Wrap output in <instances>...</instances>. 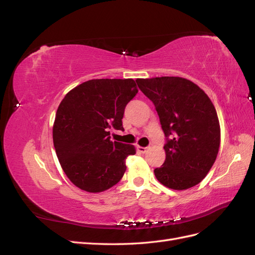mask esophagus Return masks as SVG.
<instances>
[{
	"label": "esophagus",
	"instance_id": "1",
	"mask_svg": "<svg viewBox=\"0 0 255 255\" xmlns=\"http://www.w3.org/2000/svg\"><path fill=\"white\" fill-rule=\"evenodd\" d=\"M149 148H145V146H140V145H137V151L140 152V153H145L148 151Z\"/></svg>",
	"mask_w": 255,
	"mask_h": 255
}]
</instances>
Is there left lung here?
<instances>
[{
	"label": "left lung",
	"instance_id": "left-lung-1",
	"mask_svg": "<svg viewBox=\"0 0 255 255\" xmlns=\"http://www.w3.org/2000/svg\"><path fill=\"white\" fill-rule=\"evenodd\" d=\"M155 105L167 140L164 165L154 169L157 181L174 190L201 182L214 165L220 145V125L211 99L198 85L179 76L137 79Z\"/></svg>",
	"mask_w": 255,
	"mask_h": 255
}]
</instances>
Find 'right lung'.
I'll return each mask as SVG.
<instances>
[{"instance_id": "right-lung-1", "label": "right lung", "mask_w": 255, "mask_h": 255, "mask_svg": "<svg viewBox=\"0 0 255 255\" xmlns=\"http://www.w3.org/2000/svg\"><path fill=\"white\" fill-rule=\"evenodd\" d=\"M138 92L133 79L84 82L61 100L53 143L64 172L76 187L97 194L117 184L134 155L133 144L112 141L110 128L123 129L127 104Z\"/></svg>"}]
</instances>
